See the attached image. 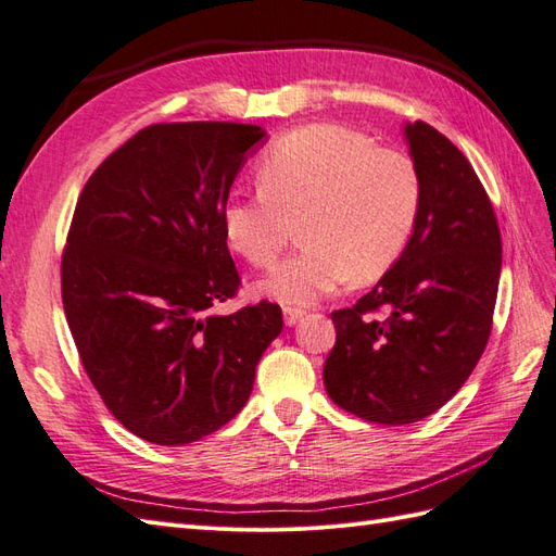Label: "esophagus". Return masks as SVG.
Here are the masks:
<instances>
[{
  "instance_id": "esophagus-1",
  "label": "esophagus",
  "mask_w": 556,
  "mask_h": 556,
  "mask_svg": "<svg viewBox=\"0 0 556 556\" xmlns=\"http://www.w3.org/2000/svg\"><path fill=\"white\" fill-rule=\"evenodd\" d=\"M303 317H305V309H301V307H283V321H287L289 326L298 324Z\"/></svg>"
}]
</instances>
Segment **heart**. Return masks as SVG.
Wrapping results in <instances>:
<instances>
[{
  "label": "heart",
  "mask_w": 556,
  "mask_h": 556,
  "mask_svg": "<svg viewBox=\"0 0 556 556\" xmlns=\"http://www.w3.org/2000/svg\"><path fill=\"white\" fill-rule=\"evenodd\" d=\"M258 185L223 206L230 247L255 267L275 265L301 230L303 249L261 291L309 305L340 283L388 275L416 230L422 185L408 154L343 124H307L277 138L258 162Z\"/></svg>",
  "instance_id": "heart-1"
}]
</instances>
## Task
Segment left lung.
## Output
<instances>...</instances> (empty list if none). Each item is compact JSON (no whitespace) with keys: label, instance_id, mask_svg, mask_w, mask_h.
Segmentation results:
<instances>
[{"label":"left lung","instance_id":"obj_1","mask_svg":"<svg viewBox=\"0 0 556 556\" xmlns=\"http://www.w3.org/2000/svg\"><path fill=\"white\" fill-rule=\"evenodd\" d=\"M404 134L422 185L414 237L374 291L331 312L324 364L331 400L380 425L418 422L465 386L489 343L503 265L501 227L467 156L420 119Z\"/></svg>","mask_w":556,"mask_h":556}]
</instances>
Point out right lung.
<instances>
[{"label": "right lung", "instance_id": "add662e5", "mask_svg": "<svg viewBox=\"0 0 556 556\" xmlns=\"http://www.w3.org/2000/svg\"><path fill=\"white\" fill-rule=\"evenodd\" d=\"M255 124H152L84 185L70 223L61 291L79 359L126 430L180 446L230 422L255 366L281 333V307L208 309L239 291L223 206Z\"/></svg>", "mask_w": 556, "mask_h": 556}]
</instances>
